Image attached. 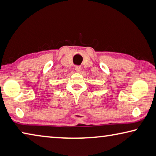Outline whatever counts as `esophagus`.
<instances>
[{"instance_id": "1", "label": "esophagus", "mask_w": 156, "mask_h": 156, "mask_svg": "<svg viewBox=\"0 0 156 156\" xmlns=\"http://www.w3.org/2000/svg\"><path fill=\"white\" fill-rule=\"evenodd\" d=\"M75 70H76V72L80 73V72H81L82 67H80V66H76V67H75Z\"/></svg>"}]
</instances>
